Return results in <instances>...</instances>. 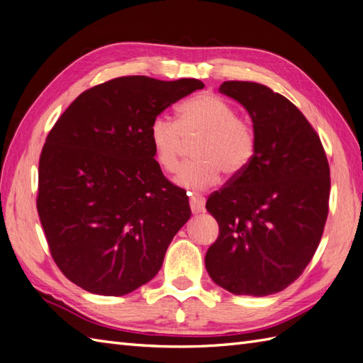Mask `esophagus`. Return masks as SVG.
Wrapping results in <instances>:
<instances>
[{
	"label": "esophagus",
	"instance_id": "34e87169",
	"mask_svg": "<svg viewBox=\"0 0 363 363\" xmlns=\"http://www.w3.org/2000/svg\"><path fill=\"white\" fill-rule=\"evenodd\" d=\"M189 205L192 214H200V212L205 211V197L200 196V194H191Z\"/></svg>",
	"mask_w": 363,
	"mask_h": 363
}]
</instances>
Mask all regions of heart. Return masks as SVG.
<instances>
[{
  "mask_svg": "<svg viewBox=\"0 0 363 363\" xmlns=\"http://www.w3.org/2000/svg\"><path fill=\"white\" fill-rule=\"evenodd\" d=\"M192 154L196 160L184 163L174 175V182L186 189L212 186L226 175L243 172L255 154L257 138L248 121L238 118L237 111L214 94H200L184 101L177 123L160 115L149 128L155 162L171 172L179 164L184 140H197Z\"/></svg>",
  "mask_w": 363,
  "mask_h": 363,
  "instance_id": "heart-1",
  "label": "heart"
}]
</instances>
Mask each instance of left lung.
<instances>
[{
	"label": "left lung",
	"instance_id": "8db88e82",
	"mask_svg": "<svg viewBox=\"0 0 363 363\" xmlns=\"http://www.w3.org/2000/svg\"><path fill=\"white\" fill-rule=\"evenodd\" d=\"M218 91L250 113L257 147L206 201L220 229L206 271L235 296H269L293 284L319 246L330 166L319 135L284 95L254 82H225Z\"/></svg>",
	"mask_w": 363,
	"mask_h": 363
}]
</instances>
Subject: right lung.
Masks as SVG:
<instances>
[{"label": "right lung", "mask_w": 363, "mask_h": 363, "mask_svg": "<svg viewBox=\"0 0 363 363\" xmlns=\"http://www.w3.org/2000/svg\"><path fill=\"white\" fill-rule=\"evenodd\" d=\"M203 87L196 78H113L78 95L49 132L37 209L52 257L79 288L125 296L160 271L191 208L155 162L149 128Z\"/></svg>", "instance_id": "right-lung-1"}]
</instances>
